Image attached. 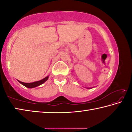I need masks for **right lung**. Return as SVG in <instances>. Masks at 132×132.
<instances>
[{"mask_svg":"<svg viewBox=\"0 0 132 132\" xmlns=\"http://www.w3.org/2000/svg\"><path fill=\"white\" fill-rule=\"evenodd\" d=\"M48 76L45 77L44 79H43L41 80H39V81H35V82H30V83H26V82H23L22 81H19V80H18V81H19L20 83H21V84H23V86H24L26 87L27 88H34V87H36L39 86V85H41L42 84H43L44 82H45L46 80H48Z\"/></svg>","mask_w":132,"mask_h":132,"instance_id":"add662e5","label":"right lung"}]
</instances>
